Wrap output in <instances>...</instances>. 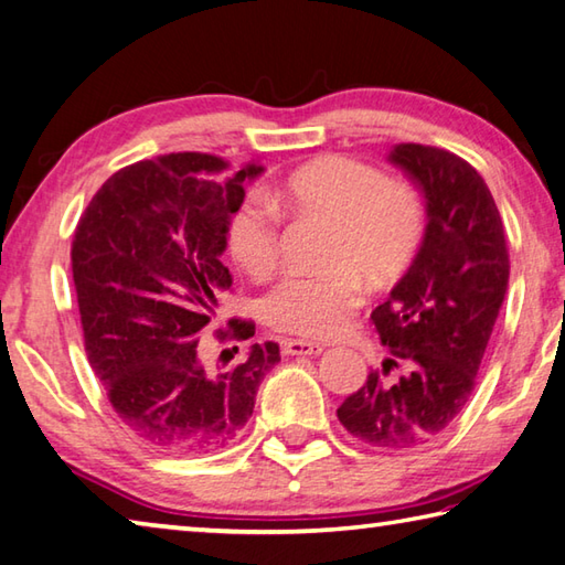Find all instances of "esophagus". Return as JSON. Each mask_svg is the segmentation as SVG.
Segmentation results:
<instances>
[{
  "mask_svg": "<svg viewBox=\"0 0 565 565\" xmlns=\"http://www.w3.org/2000/svg\"><path fill=\"white\" fill-rule=\"evenodd\" d=\"M326 350L323 342H313V340H286L284 342V355H320Z\"/></svg>",
  "mask_w": 565,
  "mask_h": 565,
  "instance_id": "34e87169",
  "label": "esophagus"
}]
</instances>
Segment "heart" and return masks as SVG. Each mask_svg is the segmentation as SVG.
Returning <instances> with one entry per match:
<instances>
[{
    "label": "heart",
    "instance_id": "b5f03b06",
    "mask_svg": "<svg viewBox=\"0 0 565 565\" xmlns=\"http://www.w3.org/2000/svg\"><path fill=\"white\" fill-rule=\"evenodd\" d=\"M333 223L326 271H291L264 296L262 316L286 333L328 338L348 326L364 301V279L374 289L399 281L426 235L422 198L406 181L386 179L377 166L352 157H320L232 210L227 247L239 269L264 279L281 257V215Z\"/></svg>",
    "mask_w": 565,
    "mask_h": 565
}]
</instances>
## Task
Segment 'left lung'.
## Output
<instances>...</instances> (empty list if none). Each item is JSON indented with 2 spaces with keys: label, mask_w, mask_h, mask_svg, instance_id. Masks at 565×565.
<instances>
[{
  "label": "left lung",
  "mask_w": 565,
  "mask_h": 565,
  "mask_svg": "<svg viewBox=\"0 0 565 565\" xmlns=\"http://www.w3.org/2000/svg\"><path fill=\"white\" fill-rule=\"evenodd\" d=\"M390 159L426 193V237L372 311L390 360L338 418L362 444L404 450L444 434L466 408L507 294L510 252L490 188L466 159L422 143H399Z\"/></svg>",
  "instance_id": "1"
}]
</instances>
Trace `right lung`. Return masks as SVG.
<instances>
[{
    "label": "right lung",
    "instance_id": "1",
    "mask_svg": "<svg viewBox=\"0 0 565 565\" xmlns=\"http://www.w3.org/2000/svg\"><path fill=\"white\" fill-rule=\"evenodd\" d=\"M259 173L215 153H163L109 175L77 220L71 264L87 360L119 422L153 450L227 446L281 360L276 342L252 345L227 370L198 358L232 286L220 262L230 215ZM252 335L242 318L215 330L220 342Z\"/></svg>",
    "mask_w": 565,
    "mask_h": 565
}]
</instances>
